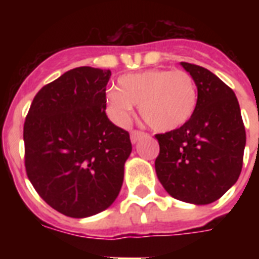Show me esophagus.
I'll list each match as a JSON object with an SVG mask.
<instances>
[{
    "label": "esophagus",
    "instance_id": "34e87169",
    "mask_svg": "<svg viewBox=\"0 0 259 259\" xmlns=\"http://www.w3.org/2000/svg\"><path fill=\"white\" fill-rule=\"evenodd\" d=\"M142 136H144L142 132H140V130H133V132L130 133V141L133 142V144H136V142L142 137Z\"/></svg>",
    "mask_w": 259,
    "mask_h": 259
}]
</instances>
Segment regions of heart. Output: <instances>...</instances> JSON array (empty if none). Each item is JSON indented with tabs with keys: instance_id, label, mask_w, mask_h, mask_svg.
Wrapping results in <instances>:
<instances>
[{
	"instance_id": "1",
	"label": "heart",
	"mask_w": 259,
	"mask_h": 259,
	"mask_svg": "<svg viewBox=\"0 0 259 259\" xmlns=\"http://www.w3.org/2000/svg\"><path fill=\"white\" fill-rule=\"evenodd\" d=\"M106 113L114 123L126 125L134 105L146 125L156 132L180 129L192 118L197 106V86L185 71L152 70L122 75L118 89L106 91Z\"/></svg>"
}]
</instances>
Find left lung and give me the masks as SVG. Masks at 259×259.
I'll return each instance as SVG.
<instances>
[{
    "label": "left lung",
    "instance_id": "left-lung-1",
    "mask_svg": "<svg viewBox=\"0 0 259 259\" xmlns=\"http://www.w3.org/2000/svg\"><path fill=\"white\" fill-rule=\"evenodd\" d=\"M181 66L195 79L197 106L180 129L157 134L154 168L170 196L196 205L222 197L241 175L246 132L235 94L207 68Z\"/></svg>",
    "mask_w": 259,
    "mask_h": 259
}]
</instances>
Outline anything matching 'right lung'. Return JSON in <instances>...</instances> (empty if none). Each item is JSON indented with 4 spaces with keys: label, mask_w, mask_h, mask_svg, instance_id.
I'll return each mask as SVG.
<instances>
[{
    "label": "right lung",
    "mask_w": 259,
    "mask_h": 259,
    "mask_svg": "<svg viewBox=\"0 0 259 259\" xmlns=\"http://www.w3.org/2000/svg\"><path fill=\"white\" fill-rule=\"evenodd\" d=\"M110 70L78 67L42 87L24 123L28 179L47 204L71 218L109 208L132 153L129 133L106 115Z\"/></svg>",
    "instance_id": "right-lung-1"
}]
</instances>
